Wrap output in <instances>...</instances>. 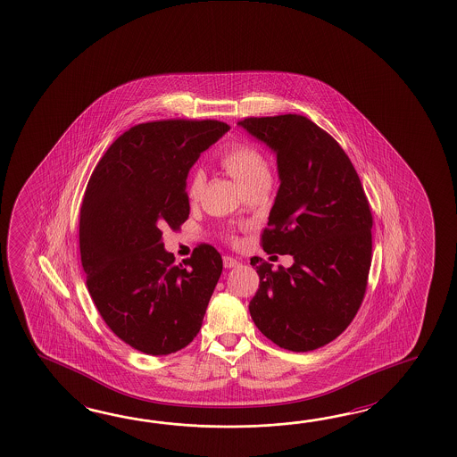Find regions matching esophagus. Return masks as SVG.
Listing matches in <instances>:
<instances>
[{"label":"esophagus","mask_w":457,"mask_h":457,"mask_svg":"<svg viewBox=\"0 0 457 457\" xmlns=\"http://www.w3.org/2000/svg\"><path fill=\"white\" fill-rule=\"evenodd\" d=\"M223 264L226 269H233V267H237L241 262H239V261H236L233 257H229V255H224Z\"/></svg>","instance_id":"1"}]
</instances>
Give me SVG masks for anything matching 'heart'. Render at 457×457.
Wrapping results in <instances>:
<instances>
[{
    "instance_id": "1",
    "label": "heart",
    "mask_w": 457,
    "mask_h": 457,
    "mask_svg": "<svg viewBox=\"0 0 457 457\" xmlns=\"http://www.w3.org/2000/svg\"><path fill=\"white\" fill-rule=\"evenodd\" d=\"M221 163L241 187H247L259 180H270V170L264 155L251 144L237 142L229 145L221 155ZM202 187H204V173L196 170L193 172L188 183L190 198H196L200 195Z\"/></svg>"
}]
</instances>
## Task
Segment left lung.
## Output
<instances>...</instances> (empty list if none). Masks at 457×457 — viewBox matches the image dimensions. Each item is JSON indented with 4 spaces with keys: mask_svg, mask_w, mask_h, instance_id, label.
I'll use <instances>...</instances> for the list:
<instances>
[{
    "mask_svg": "<svg viewBox=\"0 0 457 457\" xmlns=\"http://www.w3.org/2000/svg\"><path fill=\"white\" fill-rule=\"evenodd\" d=\"M237 124L277 155L280 187L262 249L294 255L288 269L255 267L261 284L249 312L272 343L308 353L341 335L364 300L370 206L347 154L308 118L280 114Z\"/></svg>",
    "mask_w": 457,
    "mask_h": 457,
    "instance_id": "obj_1",
    "label": "left lung"
}]
</instances>
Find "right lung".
Returning <instances> with one entry per match:
<instances>
[{
  "instance_id": "obj_1",
  "label": "right lung",
  "mask_w": 457,
  "mask_h": 457,
  "mask_svg": "<svg viewBox=\"0 0 457 457\" xmlns=\"http://www.w3.org/2000/svg\"><path fill=\"white\" fill-rule=\"evenodd\" d=\"M229 131L226 122L165 120L121 134L96 163L80 210L87 287L104 323L144 354H172L198 335L223 272L200 244L182 264L163 249L162 229L190 214L187 175Z\"/></svg>"
}]
</instances>
